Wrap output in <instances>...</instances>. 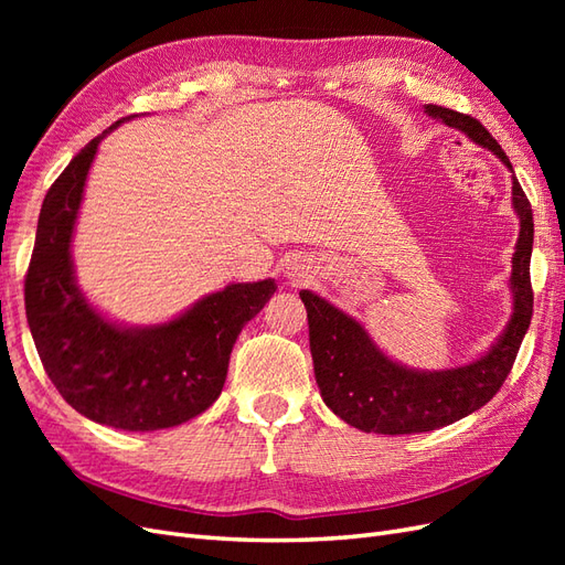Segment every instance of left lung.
<instances>
[{
	"label": "left lung",
	"mask_w": 565,
	"mask_h": 565,
	"mask_svg": "<svg viewBox=\"0 0 565 565\" xmlns=\"http://www.w3.org/2000/svg\"><path fill=\"white\" fill-rule=\"evenodd\" d=\"M424 113L443 125L465 131L473 143L488 148L509 167L511 204L521 221L509 278L514 313L500 339L478 361L429 372L391 361L361 322L309 289H301L299 297L309 316L311 355L320 396L337 417L367 434L401 436L434 431L476 413L504 384L533 318V287H530V254H533L535 233L533 210L514 167L502 146L471 115L443 106H426Z\"/></svg>",
	"instance_id": "left-lung-1"
}]
</instances>
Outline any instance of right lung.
<instances>
[{
  "label": "right lung",
  "instance_id": "add662e5",
  "mask_svg": "<svg viewBox=\"0 0 565 565\" xmlns=\"http://www.w3.org/2000/svg\"><path fill=\"white\" fill-rule=\"evenodd\" d=\"M125 119L84 146L49 188L25 276V313L40 361L67 405L115 429L158 431L218 398L235 339L276 292V280L228 285L148 328L117 324L84 299L71 254L75 221L98 143Z\"/></svg>",
  "mask_w": 565,
  "mask_h": 565
}]
</instances>
